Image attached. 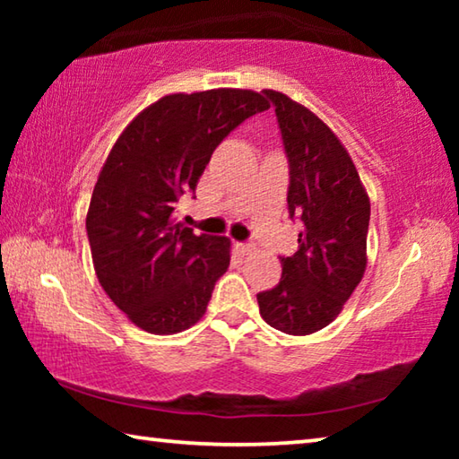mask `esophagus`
I'll use <instances>...</instances> for the list:
<instances>
[{
	"label": "esophagus",
	"mask_w": 459,
	"mask_h": 459,
	"mask_svg": "<svg viewBox=\"0 0 459 459\" xmlns=\"http://www.w3.org/2000/svg\"><path fill=\"white\" fill-rule=\"evenodd\" d=\"M237 253L240 255V257H247V255H253L255 253V247L253 245H245V243H237L235 245Z\"/></svg>",
	"instance_id": "34e87169"
}]
</instances>
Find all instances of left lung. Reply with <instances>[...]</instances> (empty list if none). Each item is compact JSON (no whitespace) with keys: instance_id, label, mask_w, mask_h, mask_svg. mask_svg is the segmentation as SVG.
<instances>
[{"instance_id":"1","label":"left lung","mask_w":459,"mask_h":459,"mask_svg":"<svg viewBox=\"0 0 459 459\" xmlns=\"http://www.w3.org/2000/svg\"><path fill=\"white\" fill-rule=\"evenodd\" d=\"M275 107L290 158V214L304 222L299 248L281 257V279L257 295L261 317L291 336L336 320L367 271L370 198L351 153L306 105L263 91Z\"/></svg>"}]
</instances>
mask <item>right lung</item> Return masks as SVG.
Wrapping results in <instances>:
<instances>
[{"label": "right lung", "instance_id": "1", "mask_svg": "<svg viewBox=\"0 0 459 459\" xmlns=\"http://www.w3.org/2000/svg\"><path fill=\"white\" fill-rule=\"evenodd\" d=\"M269 108L248 89L172 92L123 129L100 168L87 212L100 287L137 328L188 330L230 265V238L194 235L174 216L211 155L238 123Z\"/></svg>", "mask_w": 459, "mask_h": 459}]
</instances>
